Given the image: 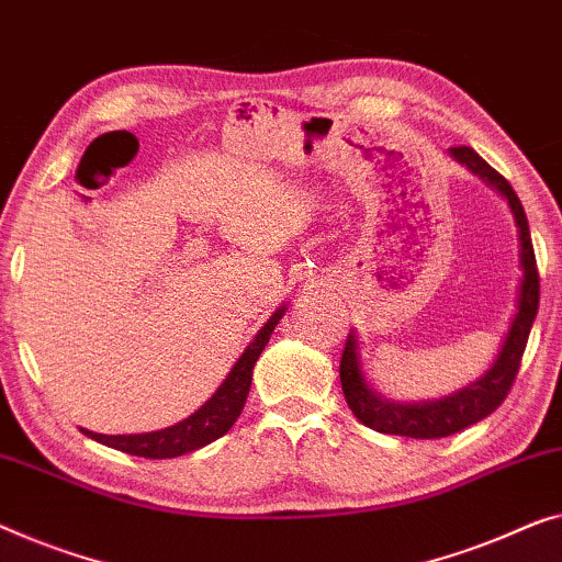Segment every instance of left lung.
Instances as JSON below:
<instances>
[{
	"mask_svg": "<svg viewBox=\"0 0 562 562\" xmlns=\"http://www.w3.org/2000/svg\"><path fill=\"white\" fill-rule=\"evenodd\" d=\"M453 159L467 165L471 172L484 177L486 182L497 187V190L507 198L512 213L519 227V261H522V286H519L517 299V314L512 319V327L504 339L502 352L484 378L471 382L469 387L459 390L443 401L434 403H418V405H401L387 403L378 397L364 382L360 372V357H357V341L355 337H347L345 352L339 360V380L341 393L349 411L355 413L357 420H362L368 428H375L380 434L393 436H411V438H443L459 430L474 426L482 418L490 416L504 403L509 395L512 382H515L519 372V362H522L527 337H530L532 322L538 316L540 304V273L538 261H535V248L530 238V225H527V215L522 202H519L517 192L512 184L504 180L497 169L486 165L471 146H451Z\"/></svg>",
	"mask_w": 562,
	"mask_h": 562,
	"instance_id": "1",
	"label": "left lung"
}]
</instances>
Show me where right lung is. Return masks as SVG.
Here are the masks:
<instances>
[{"label":"right lung","mask_w":562,"mask_h":562,"mask_svg":"<svg viewBox=\"0 0 562 562\" xmlns=\"http://www.w3.org/2000/svg\"><path fill=\"white\" fill-rule=\"evenodd\" d=\"M283 316V308H279L271 319L263 324V329L258 331L256 339L250 341L246 352L240 355V360L235 362L231 375L217 387V393L202 405L200 411H194L190 418H184L177 426H169L165 430H154V434H134V436H103L93 434V430H83L88 438L99 441L111 449H119L132 457L144 459H175L182 453L198 451L202 446L217 441L225 436L235 420H238L243 405H246L250 380H254L256 360L261 357L263 347L271 339V331Z\"/></svg>","instance_id":"1"}]
</instances>
